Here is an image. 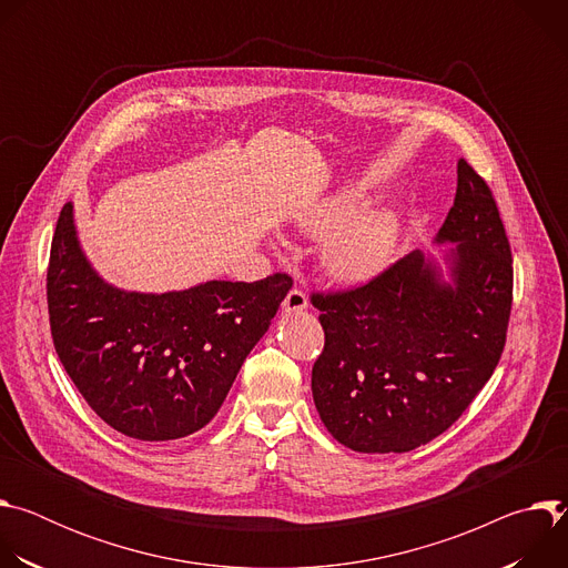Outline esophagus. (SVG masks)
Returning a JSON list of instances; mask_svg holds the SVG:
<instances>
[{
  "mask_svg": "<svg viewBox=\"0 0 568 568\" xmlns=\"http://www.w3.org/2000/svg\"><path fill=\"white\" fill-rule=\"evenodd\" d=\"M307 307V296H305V292L303 290H290L287 292V296H285V301H283V310L287 312V314H298V312H303Z\"/></svg>",
  "mask_w": 568,
  "mask_h": 568,
  "instance_id": "1",
  "label": "esophagus"
}]
</instances>
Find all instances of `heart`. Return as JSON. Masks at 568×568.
Returning <instances> with one entry per match:
<instances>
[{
    "mask_svg": "<svg viewBox=\"0 0 568 568\" xmlns=\"http://www.w3.org/2000/svg\"><path fill=\"white\" fill-rule=\"evenodd\" d=\"M357 195L342 191L307 209L298 217V226L323 237V267L342 283H364L377 276L390 261L399 224L395 213L386 209H368L352 215Z\"/></svg>",
    "mask_w": 568,
    "mask_h": 568,
    "instance_id": "b5f03b06",
    "label": "heart"
}]
</instances>
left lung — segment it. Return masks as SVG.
<instances>
[{"label": "left lung", "instance_id": "8db88e82", "mask_svg": "<svg viewBox=\"0 0 568 568\" xmlns=\"http://www.w3.org/2000/svg\"><path fill=\"white\" fill-rule=\"evenodd\" d=\"M434 256L412 252L371 283L312 294L326 346L312 397L326 429L362 454H402L447 432L499 364L513 256L493 191L458 159Z\"/></svg>", "mask_w": 568, "mask_h": 568}]
</instances>
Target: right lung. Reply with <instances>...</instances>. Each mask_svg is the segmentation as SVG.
<instances>
[{
    "mask_svg": "<svg viewBox=\"0 0 568 568\" xmlns=\"http://www.w3.org/2000/svg\"><path fill=\"white\" fill-rule=\"evenodd\" d=\"M290 290L287 274L164 294L114 287L80 247L71 202L60 211L47 272L51 337L67 375L99 418L148 443L191 436L213 420Z\"/></svg>",
    "mask_w": 568,
    "mask_h": 568,
    "instance_id": "add662e5",
    "label": "right lung"
}]
</instances>
